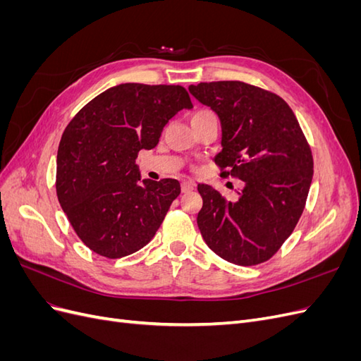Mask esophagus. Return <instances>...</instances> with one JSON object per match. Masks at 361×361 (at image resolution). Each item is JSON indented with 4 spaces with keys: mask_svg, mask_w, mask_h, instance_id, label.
Masks as SVG:
<instances>
[{
    "mask_svg": "<svg viewBox=\"0 0 361 361\" xmlns=\"http://www.w3.org/2000/svg\"><path fill=\"white\" fill-rule=\"evenodd\" d=\"M180 190H182V192H190L191 190H194V182H191V180H183V182L180 183Z\"/></svg>",
    "mask_w": 361,
    "mask_h": 361,
    "instance_id": "esophagus-1",
    "label": "esophagus"
}]
</instances>
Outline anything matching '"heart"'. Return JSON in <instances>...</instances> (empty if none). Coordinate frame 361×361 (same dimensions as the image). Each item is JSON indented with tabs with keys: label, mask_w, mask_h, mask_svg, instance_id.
<instances>
[{
	"label": "heart",
	"mask_w": 361,
	"mask_h": 361,
	"mask_svg": "<svg viewBox=\"0 0 361 361\" xmlns=\"http://www.w3.org/2000/svg\"><path fill=\"white\" fill-rule=\"evenodd\" d=\"M209 117H215V114L211 110H207V108H202V110H197L192 114L191 122H200V120L209 118Z\"/></svg>",
	"instance_id": "b5f03b06"
}]
</instances>
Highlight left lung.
Wrapping results in <instances>:
<instances>
[{
	"mask_svg": "<svg viewBox=\"0 0 361 361\" xmlns=\"http://www.w3.org/2000/svg\"><path fill=\"white\" fill-rule=\"evenodd\" d=\"M221 122L223 150L215 157L221 178L243 188L228 202L199 185L200 233L215 255L241 267L274 256L304 211L313 178V157L297 117L276 93L243 81L190 85Z\"/></svg>",
	"mask_w": 361,
	"mask_h": 361,
	"instance_id": "obj_1",
	"label": "left lung"
}]
</instances>
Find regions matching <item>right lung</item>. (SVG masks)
Returning a JSON list of instances; mask_svg holds the SVG:
<instances>
[{
    "label": "right lung",
    "mask_w": 361,
    "mask_h": 361,
    "mask_svg": "<svg viewBox=\"0 0 361 361\" xmlns=\"http://www.w3.org/2000/svg\"><path fill=\"white\" fill-rule=\"evenodd\" d=\"M182 85L118 84L84 105L61 135L56 190L75 233L96 255L118 259L155 236L176 179L138 183L141 149H154L169 120L191 108Z\"/></svg>",
    "instance_id": "add662e5"
}]
</instances>
